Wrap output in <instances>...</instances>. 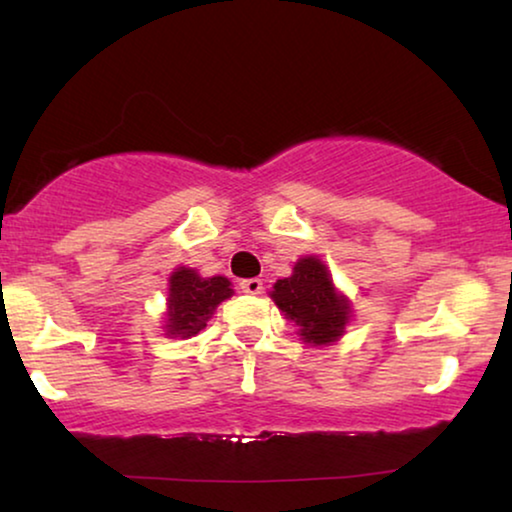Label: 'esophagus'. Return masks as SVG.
Masks as SVG:
<instances>
[{
  "instance_id": "34e87169",
  "label": "esophagus",
  "mask_w": 512,
  "mask_h": 512,
  "mask_svg": "<svg viewBox=\"0 0 512 512\" xmlns=\"http://www.w3.org/2000/svg\"><path fill=\"white\" fill-rule=\"evenodd\" d=\"M240 289L244 293H251V296H258V293L263 291V282L258 277H251V279H242L240 282Z\"/></svg>"
}]
</instances>
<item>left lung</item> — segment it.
Returning a JSON list of instances; mask_svg holds the SVG:
<instances>
[{"instance_id":"left-lung-1","label":"left lung","mask_w":512,"mask_h":512,"mask_svg":"<svg viewBox=\"0 0 512 512\" xmlns=\"http://www.w3.org/2000/svg\"><path fill=\"white\" fill-rule=\"evenodd\" d=\"M270 298L296 321L300 340L307 345H331L345 333L352 317L349 300L333 286L328 268L317 256H305L293 265V275L277 279Z\"/></svg>"}]
</instances>
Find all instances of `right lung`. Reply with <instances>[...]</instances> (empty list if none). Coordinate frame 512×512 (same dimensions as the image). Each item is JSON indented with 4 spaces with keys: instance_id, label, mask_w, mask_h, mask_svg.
Here are the masks:
<instances>
[{
    "instance_id": "obj_1",
    "label": "right lung",
    "mask_w": 512,
    "mask_h": 512,
    "mask_svg": "<svg viewBox=\"0 0 512 512\" xmlns=\"http://www.w3.org/2000/svg\"><path fill=\"white\" fill-rule=\"evenodd\" d=\"M233 296L226 277H200L193 268H177L167 291L165 335L191 338L212 319L216 307Z\"/></svg>"
}]
</instances>
